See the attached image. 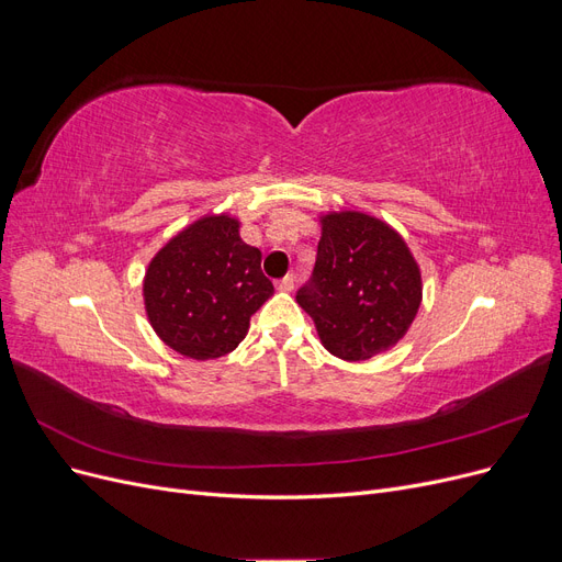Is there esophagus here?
Segmentation results:
<instances>
[{"label":"esophagus","instance_id":"1","mask_svg":"<svg viewBox=\"0 0 562 562\" xmlns=\"http://www.w3.org/2000/svg\"><path fill=\"white\" fill-rule=\"evenodd\" d=\"M277 288H279V291H283V293H291L293 288H295V279H293V277H283V279L277 283Z\"/></svg>","mask_w":562,"mask_h":562}]
</instances>
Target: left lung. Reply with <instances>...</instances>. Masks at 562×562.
Returning <instances> with one entry per match:
<instances>
[{"label": "left lung", "instance_id": "1", "mask_svg": "<svg viewBox=\"0 0 562 562\" xmlns=\"http://www.w3.org/2000/svg\"><path fill=\"white\" fill-rule=\"evenodd\" d=\"M314 279L297 304L321 345L342 361H368L405 337L422 304V271L403 236L363 211L318 215Z\"/></svg>", "mask_w": 562, "mask_h": 562}]
</instances>
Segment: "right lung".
<instances>
[{"label":"right lung","instance_id":"1","mask_svg":"<svg viewBox=\"0 0 562 562\" xmlns=\"http://www.w3.org/2000/svg\"><path fill=\"white\" fill-rule=\"evenodd\" d=\"M239 217L211 213L171 236L149 260L143 300L149 326L184 359L211 361L239 347L250 316L274 295L262 252L239 234Z\"/></svg>","mask_w":562,"mask_h":562}]
</instances>
